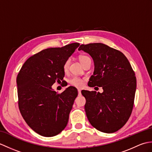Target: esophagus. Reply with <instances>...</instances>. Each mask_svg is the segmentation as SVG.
<instances>
[{"mask_svg": "<svg viewBox=\"0 0 152 152\" xmlns=\"http://www.w3.org/2000/svg\"><path fill=\"white\" fill-rule=\"evenodd\" d=\"M78 92L79 95H81V89H78Z\"/></svg>", "mask_w": 152, "mask_h": 152, "instance_id": "obj_1", "label": "esophagus"}]
</instances>
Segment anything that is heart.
<instances>
[{
	"label": "heart",
	"instance_id": "b5f03b06",
	"mask_svg": "<svg viewBox=\"0 0 152 152\" xmlns=\"http://www.w3.org/2000/svg\"><path fill=\"white\" fill-rule=\"evenodd\" d=\"M87 58H88V56H80L79 57V61H80V63H82L83 61H84L87 59ZM69 64H70L69 60L66 61L65 63H64L63 70L64 72H66L68 69H69ZM69 83L71 85L77 87V88H81V87H82L83 85V80L80 78H78V77H73V78H72L69 80Z\"/></svg>",
	"mask_w": 152,
	"mask_h": 152
}]
</instances>
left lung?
I'll return each mask as SVG.
<instances>
[{
  "label": "left lung",
  "instance_id": "left-lung-1",
  "mask_svg": "<svg viewBox=\"0 0 152 152\" xmlns=\"http://www.w3.org/2000/svg\"><path fill=\"white\" fill-rule=\"evenodd\" d=\"M78 50L88 53L94 62L89 87H102V93L82 90L85 110L90 124L106 133L118 131L133 110L137 79L125 55L102 43L82 44Z\"/></svg>",
  "mask_w": 152,
  "mask_h": 152
}]
</instances>
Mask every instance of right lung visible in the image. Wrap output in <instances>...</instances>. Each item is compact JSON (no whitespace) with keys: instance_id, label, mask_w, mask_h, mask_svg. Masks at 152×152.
Wrapping results in <instances>:
<instances>
[{"instance_id":"1","label":"right lung","mask_w":152,"mask_h":152,"mask_svg":"<svg viewBox=\"0 0 152 152\" xmlns=\"http://www.w3.org/2000/svg\"><path fill=\"white\" fill-rule=\"evenodd\" d=\"M79 46L72 43L45 49L28 58L18 74L19 110L27 125L42 136H56L68 124L78 90L70 86L58 94L51 86L63 80L64 63Z\"/></svg>"}]
</instances>
